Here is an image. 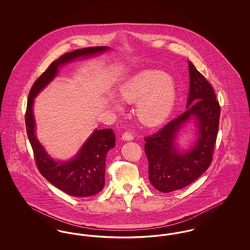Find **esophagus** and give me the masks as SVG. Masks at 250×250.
<instances>
[{
    "label": "esophagus",
    "instance_id": "obj_1",
    "mask_svg": "<svg viewBox=\"0 0 250 250\" xmlns=\"http://www.w3.org/2000/svg\"><path fill=\"white\" fill-rule=\"evenodd\" d=\"M122 139L124 140V141H132L133 139H134V135H133V133L132 132H125L124 134H123V136H122Z\"/></svg>",
    "mask_w": 250,
    "mask_h": 250
}]
</instances>
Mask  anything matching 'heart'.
Here are the masks:
<instances>
[{
    "label": "heart",
    "instance_id": "obj_1",
    "mask_svg": "<svg viewBox=\"0 0 250 250\" xmlns=\"http://www.w3.org/2000/svg\"><path fill=\"white\" fill-rule=\"evenodd\" d=\"M121 99L137 103L136 112L143 124L155 126L170 114L175 101V86L165 72L146 69L133 76L121 87ZM121 110L120 103H114Z\"/></svg>",
    "mask_w": 250,
    "mask_h": 250
}]
</instances>
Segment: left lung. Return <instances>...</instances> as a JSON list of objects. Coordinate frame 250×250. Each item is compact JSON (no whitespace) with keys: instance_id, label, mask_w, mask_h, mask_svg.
Listing matches in <instances>:
<instances>
[{"instance_id":"8db88e82","label":"left lung","mask_w":250,"mask_h":250,"mask_svg":"<svg viewBox=\"0 0 250 250\" xmlns=\"http://www.w3.org/2000/svg\"><path fill=\"white\" fill-rule=\"evenodd\" d=\"M189 93L187 110L154 135L144 138L149 181L160 192L184 188L210 167L218 133L220 106L212 85L188 62ZM193 118L198 127L196 143L188 151H178L175 140L180 127Z\"/></svg>"}]
</instances>
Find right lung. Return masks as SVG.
<instances>
[{"mask_svg": "<svg viewBox=\"0 0 250 250\" xmlns=\"http://www.w3.org/2000/svg\"><path fill=\"white\" fill-rule=\"evenodd\" d=\"M107 47H92L64 53L52 62L33 84L27 102L25 124L28 139L32 145L36 166L40 173L60 190L74 197H89L103 189L105 185V163L107 152L115 145V135L111 128L95 129L73 159L55 161L45 151L36 136L33 112L34 100L57 75L64 63L81 57L94 56L106 51Z\"/></svg>", "mask_w": 250, "mask_h": 250, "instance_id": "1", "label": "right lung"}]
</instances>
